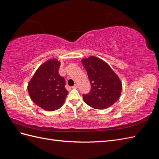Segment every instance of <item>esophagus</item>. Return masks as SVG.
I'll use <instances>...</instances> for the list:
<instances>
[{
	"label": "esophagus",
	"instance_id": "34e87169",
	"mask_svg": "<svg viewBox=\"0 0 159 159\" xmlns=\"http://www.w3.org/2000/svg\"><path fill=\"white\" fill-rule=\"evenodd\" d=\"M72 88H73V89H77V88H78V84H75V85H74Z\"/></svg>",
	"mask_w": 159,
	"mask_h": 159
}]
</instances>
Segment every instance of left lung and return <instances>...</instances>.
<instances>
[{
  "label": "left lung",
  "mask_w": 159,
  "mask_h": 159,
  "mask_svg": "<svg viewBox=\"0 0 159 159\" xmlns=\"http://www.w3.org/2000/svg\"><path fill=\"white\" fill-rule=\"evenodd\" d=\"M87 72L91 89L83 95L84 101L95 109L111 106L120 98L122 83L110 66L101 59L91 56L82 60Z\"/></svg>",
  "instance_id": "8db88e82"
}]
</instances>
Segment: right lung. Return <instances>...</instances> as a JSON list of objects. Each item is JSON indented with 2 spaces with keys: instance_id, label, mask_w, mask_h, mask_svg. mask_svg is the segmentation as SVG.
Returning a JSON list of instances; mask_svg holds the SVG:
<instances>
[{
  "instance_id": "right-lung-1",
  "label": "right lung",
  "mask_w": 159,
  "mask_h": 159,
  "mask_svg": "<svg viewBox=\"0 0 159 159\" xmlns=\"http://www.w3.org/2000/svg\"><path fill=\"white\" fill-rule=\"evenodd\" d=\"M60 62L51 59L36 71L28 84L32 100L43 110L54 111L64 104L68 94L65 88V79L59 75Z\"/></svg>"
}]
</instances>
